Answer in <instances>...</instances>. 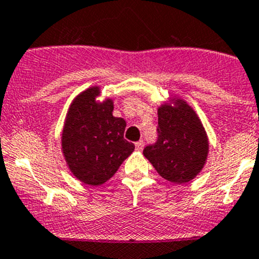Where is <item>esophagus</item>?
Listing matches in <instances>:
<instances>
[{
  "mask_svg": "<svg viewBox=\"0 0 259 259\" xmlns=\"http://www.w3.org/2000/svg\"><path fill=\"white\" fill-rule=\"evenodd\" d=\"M142 149H144V141H142V140H140V141L136 142V150L137 151H141Z\"/></svg>",
  "mask_w": 259,
  "mask_h": 259,
  "instance_id": "34e87169",
  "label": "esophagus"
}]
</instances>
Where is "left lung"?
<instances>
[{
	"label": "left lung",
	"mask_w": 259,
	"mask_h": 259,
	"mask_svg": "<svg viewBox=\"0 0 259 259\" xmlns=\"http://www.w3.org/2000/svg\"><path fill=\"white\" fill-rule=\"evenodd\" d=\"M157 140L144 155L164 179L176 184L192 181L205 165L208 140L196 112L183 100L157 110Z\"/></svg>",
	"instance_id": "obj_1"
}]
</instances>
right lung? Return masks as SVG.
Here are the masks:
<instances>
[{
  "instance_id": "add662e5",
  "label": "right lung",
  "mask_w": 259,
  "mask_h": 259,
  "mask_svg": "<svg viewBox=\"0 0 259 259\" xmlns=\"http://www.w3.org/2000/svg\"><path fill=\"white\" fill-rule=\"evenodd\" d=\"M99 88L81 93L72 102L62 134V151L73 176L100 186L114 176L135 150L124 140L125 120L113 117V100L97 102Z\"/></svg>"
}]
</instances>
